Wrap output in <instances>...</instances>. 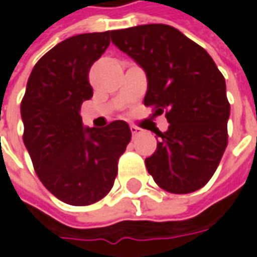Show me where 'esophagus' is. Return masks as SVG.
<instances>
[{
	"label": "esophagus",
	"mask_w": 257,
	"mask_h": 257,
	"mask_svg": "<svg viewBox=\"0 0 257 257\" xmlns=\"http://www.w3.org/2000/svg\"><path fill=\"white\" fill-rule=\"evenodd\" d=\"M130 130H132L133 137H137V136H140V134H142V128H140V127H137V125H130Z\"/></svg>",
	"instance_id": "esophagus-1"
}]
</instances>
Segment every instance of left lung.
Wrapping results in <instances>:
<instances>
[{"label":"left lung","instance_id":"obj_1","mask_svg":"<svg viewBox=\"0 0 257 257\" xmlns=\"http://www.w3.org/2000/svg\"><path fill=\"white\" fill-rule=\"evenodd\" d=\"M111 41L147 75L144 105L166 113L157 150L146 167L163 190L186 194L212 179L227 146L230 104L224 77L207 51L166 24L110 33Z\"/></svg>","mask_w":257,"mask_h":257}]
</instances>
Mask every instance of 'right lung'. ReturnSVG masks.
<instances>
[{"label": "right lung", "instance_id": "right-lung-1", "mask_svg": "<svg viewBox=\"0 0 257 257\" xmlns=\"http://www.w3.org/2000/svg\"><path fill=\"white\" fill-rule=\"evenodd\" d=\"M110 45V31L70 37L34 65L23 101L25 147L38 179L73 206L101 200L113 187L117 164L132 140L128 124L83 125L81 104L93 97L90 68Z\"/></svg>", "mask_w": 257, "mask_h": 257}]
</instances>
